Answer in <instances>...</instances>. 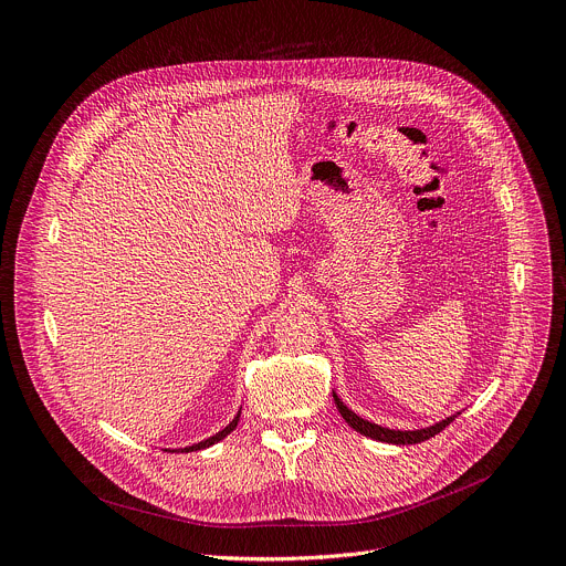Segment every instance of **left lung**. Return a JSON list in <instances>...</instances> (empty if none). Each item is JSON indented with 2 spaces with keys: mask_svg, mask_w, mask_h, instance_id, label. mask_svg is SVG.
Segmentation results:
<instances>
[{
  "mask_svg": "<svg viewBox=\"0 0 566 566\" xmlns=\"http://www.w3.org/2000/svg\"><path fill=\"white\" fill-rule=\"evenodd\" d=\"M334 397V403L338 408V412H342V417L348 421L350 428H355L357 432L370 437V439H377V441H386V443H399V446H406V443H419V441H426L430 437H434L437 432H441L450 421H453L458 415H450L446 419H441L439 423L434 426H428V428H419V430H392V428H384V426H377L364 417H359L357 412H353L342 399L336 397V392H332Z\"/></svg>",
  "mask_w": 566,
  "mask_h": 566,
  "instance_id": "8db88e82",
  "label": "left lung"
}]
</instances>
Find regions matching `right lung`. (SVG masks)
<instances>
[{
	"label": "right lung",
	"instance_id": "right-lung-1",
	"mask_svg": "<svg viewBox=\"0 0 566 566\" xmlns=\"http://www.w3.org/2000/svg\"><path fill=\"white\" fill-rule=\"evenodd\" d=\"M239 419H241V412L230 421V426H224L220 432H216L213 437H209V439H205V441H198V443H193V446H187V448H180V453H191V450H200V448H209V446H213L216 441H220V439H224L228 437L234 428H237V423H239ZM169 453H176V450H169Z\"/></svg>",
	"mask_w": 566,
	"mask_h": 566
}]
</instances>
